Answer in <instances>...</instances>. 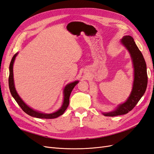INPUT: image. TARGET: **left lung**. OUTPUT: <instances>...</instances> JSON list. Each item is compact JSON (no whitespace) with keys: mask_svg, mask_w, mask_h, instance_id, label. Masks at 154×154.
I'll use <instances>...</instances> for the list:
<instances>
[{"mask_svg":"<svg viewBox=\"0 0 154 154\" xmlns=\"http://www.w3.org/2000/svg\"><path fill=\"white\" fill-rule=\"evenodd\" d=\"M121 43L127 49L132 60L134 70L133 88L126 101L119 105L114 110L102 113L105 116L114 117L126 114L138 103L145 94L147 86L148 77L146 63L133 38L130 35H125L121 40Z\"/></svg>","mask_w":154,"mask_h":154,"instance_id":"left-lung-1","label":"left lung"}]
</instances>
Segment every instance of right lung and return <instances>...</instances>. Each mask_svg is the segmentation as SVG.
<instances>
[{"label":"right lung","instance_id":"right-lung-1","mask_svg":"<svg viewBox=\"0 0 154 154\" xmlns=\"http://www.w3.org/2000/svg\"><path fill=\"white\" fill-rule=\"evenodd\" d=\"M18 53H16L13 57L9 65V87L10 92L11 93V95L13 96V97L14 98L16 101L17 102L20 106L21 108V109L23 110L28 115H29L32 117L39 118V119H55L58 117L59 116L63 114V113L67 109V107L69 105V98L70 96L72 93V91L76 85L79 82V81H73L72 82H70L69 84H67L64 89H63V101L60 109L53 112L51 113H42L41 112H38L35 110H33L28 105H27L25 102L23 101V100L21 98L19 94L17 93L15 86H14V75H13V65L14 62L16 59V57L18 55Z\"/></svg>","mask_w":154,"mask_h":154}]
</instances>
